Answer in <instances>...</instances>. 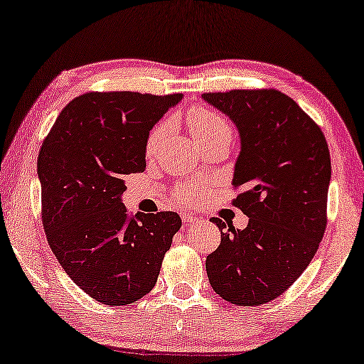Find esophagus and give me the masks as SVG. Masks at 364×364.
I'll return each instance as SVG.
<instances>
[{"mask_svg":"<svg viewBox=\"0 0 364 364\" xmlns=\"http://www.w3.org/2000/svg\"><path fill=\"white\" fill-rule=\"evenodd\" d=\"M181 218H183V222H186V223H193V222L198 220V217L193 215V213L188 212V210L181 212Z\"/></svg>","mask_w":364,"mask_h":364,"instance_id":"1","label":"esophagus"}]
</instances>
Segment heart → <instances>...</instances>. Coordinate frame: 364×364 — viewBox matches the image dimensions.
<instances>
[{"label":"heart","instance_id":"b5f03b06","mask_svg":"<svg viewBox=\"0 0 364 364\" xmlns=\"http://www.w3.org/2000/svg\"><path fill=\"white\" fill-rule=\"evenodd\" d=\"M188 123L189 128L193 131V136L198 142L217 136L232 137V128H230L227 121H225L220 114H217L215 112H212V109L205 107H194L189 109ZM166 129H168V123H161L152 129L146 144L147 154L155 152V149H157L160 141L165 137ZM178 196L184 200H193L196 199V196H198V189L194 186H183L181 189H178Z\"/></svg>","mask_w":364,"mask_h":364}]
</instances>
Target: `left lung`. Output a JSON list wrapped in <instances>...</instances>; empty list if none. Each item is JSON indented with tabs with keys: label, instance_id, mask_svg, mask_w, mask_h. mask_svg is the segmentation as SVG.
Listing matches in <instances>:
<instances>
[{
	"label": "left lung",
	"instance_id": "1",
	"mask_svg": "<svg viewBox=\"0 0 364 364\" xmlns=\"http://www.w3.org/2000/svg\"><path fill=\"white\" fill-rule=\"evenodd\" d=\"M203 99L233 121L241 151L233 205L245 230L212 218L220 246L205 259L217 295L238 306L272 301L291 287L314 257L327 225L331 154L313 119L275 89L209 92Z\"/></svg>",
	"mask_w": 364,
	"mask_h": 364
}]
</instances>
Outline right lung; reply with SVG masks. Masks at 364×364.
<instances>
[{"label":"right lung","instance_id":"right-lung-1","mask_svg":"<svg viewBox=\"0 0 364 364\" xmlns=\"http://www.w3.org/2000/svg\"><path fill=\"white\" fill-rule=\"evenodd\" d=\"M181 99L84 94L63 108L38 152L48 245L69 279L102 304L146 296L181 227L176 212L129 215L121 203L124 176L146 170L149 132Z\"/></svg>","mask_w":364,"mask_h":364}]
</instances>
